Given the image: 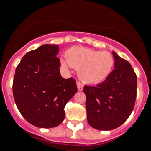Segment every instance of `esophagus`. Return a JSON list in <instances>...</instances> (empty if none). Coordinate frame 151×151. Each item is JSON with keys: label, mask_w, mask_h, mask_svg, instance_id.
I'll list each match as a JSON object with an SVG mask.
<instances>
[{"label": "esophagus", "mask_w": 151, "mask_h": 151, "mask_svg": "<svg viewBox=\"0 0 151 151\" xmlns=\"http://www.w3.org/2000/svg\"><path fill=\"white\" fill-rule=\"evenodd\" d=\"M77 90H79V91H82L83 88V85L80 82H77Z\"/></svg>", "instance_id": "34e87169"}]
</instances>
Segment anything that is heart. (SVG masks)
Instances as JSON below:
<instances>
[{
  "instance_id": "heart-1",
  "label": "heart",
  "mask_w": 151,
  "mask_h": 151,
  "mask_svg": "<svg viewBox=\"0 0 151 151\" xmlns=\"http://www.w3.org/2000/svg\"><path fill=\"white\" fill-rule=\"evenodd\" d=\"M66 60H61L65 68L73 67L78 75L87 83H100L111 74L115 60L109 52H101L83 47H73L65 54Z\"/></svg>"
}]
</instances>
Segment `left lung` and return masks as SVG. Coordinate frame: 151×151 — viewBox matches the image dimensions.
<instances>
[{
	"label": "left lung",
	"instance_id": "left-lung-1",
	"mask_svg": "<svg viewBox=\"0 0 151 151\" xmlns=\"http://www.w3.org/2000/svg\"><path fill=\"white\" fill-rule=\"evenodd\" d=\"M115 69L97 86H84L87 122L100 131H110L126 121L137 95V76L130 63L112 52Z\"/></svg>",
	"mask_w": 151,
	"mask_h": 151
}]
</instances>
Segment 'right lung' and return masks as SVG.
<instances>
[{
	"instance_id": "right-lung-1",
	"label": "right lung",
	"mask_w": 151,
	"mask_h": 151,
	"mask_svg": "<svg viewBox=\"0 0 151 151\" xmlns=\"http://www.w3.org/2000/svg\"><path fill=\"white\" fill-rule=\"evenodd\" d=\"M58 45L45 44L30 51L17 67L13 83L16 105L27 122L50 128L65 119V106L77 88L74 78L64 79Z\"/></svg>"
}]
</instances>
